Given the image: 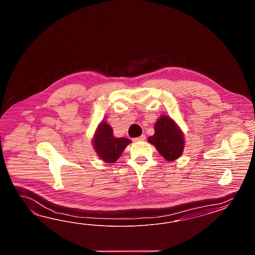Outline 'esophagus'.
Instances as JSON below:
<instances>
[{"label":"esophagus","mask_w":255,"mask_h":255,"mask_svg":"<svg viewBox=\"0 0 255 255\" xmlns=\"http://www.w3.org/2000/svg\"><path fill=\"white\" fill-rule=\"evenodd\" d=\"M144 139H145V135H144V134H142L141 136L133 138V142H140V141H143Z\"/></svg>","instance_id":"esophagus-1"}]
</instances>
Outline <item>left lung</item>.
I'll return each mask as SVG.
<instances>
[{"label":"left lung","instance_id":"obj_1","mask_svg":"<svg viewBox=\"0 0 255 255\" xmlns=\"http://www.w3.org/2000/svg\"><path fill=\"white\" fill-rule=\"evenodd\" d=\"M154 128V135L148 137L147 140L158 153L167 161H174L181 156L185 146V138L173 119L168 115H160Z\"/></svg>","mask_w":255,"mask_h":255}]
</instances>
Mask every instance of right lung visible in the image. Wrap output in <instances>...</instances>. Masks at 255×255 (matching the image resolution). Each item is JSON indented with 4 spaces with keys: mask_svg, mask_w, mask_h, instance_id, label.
<instances>
[{
    "mask_svg": "<svg viewBox=\"0 0 255 255\" xmlns=\"http://www.w3.org/2000/svg\"><path fill=\"white\" fill-rule=\"evenodd\" d=\"M130 143L131 141L128 138L114 136L112 126L104 120L98 125L92 140L97 155L106 163L117 161L125 147Z\"/></svg>",
    "mask_w": 255,
    "mask_h": 255,
    "instance_id": "right-lung-1",
    "label": "right lung"
}]
</instances>
